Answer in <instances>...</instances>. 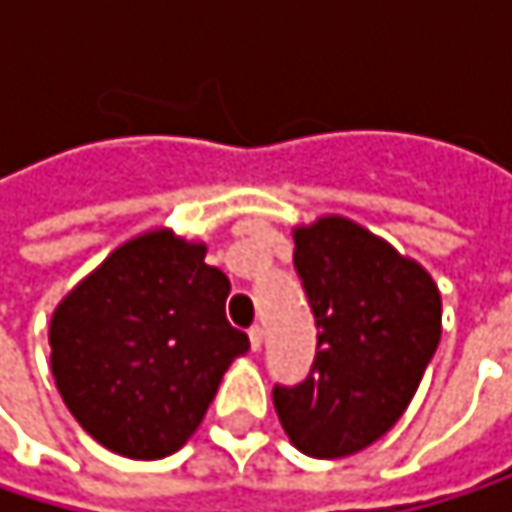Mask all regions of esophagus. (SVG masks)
<instances>
[{
	"label": "esophagus",
	"instance_id": "esophagus-1",
	"mask_svg": "<svg viewBox=\"0 0 512 512\" xmlns=\"http://www.w3.org/2000/svg\"><path fill=\"white\" fill-rule=\"evenodd\" d=\"M249 341H252V350H260V347H263V329H260V326H252V329H249Z\"/></svg>",
	"mask_w": 512,
	"mask_h": 512
}]
</instances>
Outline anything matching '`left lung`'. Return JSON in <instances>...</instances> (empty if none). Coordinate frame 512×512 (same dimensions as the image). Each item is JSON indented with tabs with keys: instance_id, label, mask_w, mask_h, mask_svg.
<instances>
[{
	"instance_id": "left-lung-1",
	"label": "left lung",
	"mask_w": 512,
	"mask_h": 512,
	"mask_svg": "<svg viewBox=\"0 0 512 512\" xmlns=\"http://www.w3.org/2000/svg\"><path fill=\"white\" fill-rule=\"evenodd\" d=\"M317 353L299 385L272 403L290 442L317 460L364 451L412 403L442 338V296L430 272L361 225L326 216L296 228Z\"/></svg>"
}]
</instances>
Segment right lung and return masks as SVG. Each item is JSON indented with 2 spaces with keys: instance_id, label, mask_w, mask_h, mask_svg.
<instances>
[{
  "instance_id": "add662e5",
  "label": "right lung",
  "mask_w": 512,
  "mask_h": 512,
  "mask_svg": "<svg viewBox=\"0 0 512 512\" xmlns=\"http://www.w3.org/2000/svg\"><path fill=\"white\" fill-rule=\"evenodd\" d=\"M201 243L142 234L106 257L55 308L52 376L103 448L162 460L186 445L222 373L249 353L225 317L231 281Z\"/></svg>"
}]
</instances>
